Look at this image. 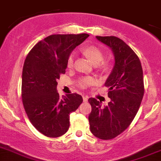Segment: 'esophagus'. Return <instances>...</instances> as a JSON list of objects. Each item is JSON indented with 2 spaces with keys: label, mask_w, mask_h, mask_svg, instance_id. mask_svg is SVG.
<instances>
[{
  "label": "esophagus",
  "mask_w": 161,
  "mask_h": 161,
  "mask_svg": "<svg viewBox=\"0 0 161 161\" xmlns=\"http://www.w3.org/2000/svg\"><path fill=\"white\" fill-rule=\"evenodd\" d=\"M82 97H83V101H84V102H87V101H88V97H87V96L83 95Z\"/></svg>",
  "instance_id": "obj_1"
}]
</instances>
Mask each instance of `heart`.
<instances>
[{
	"label": "heart",
	"instance_id": "1",
	"mask_svg": "<svg viewBox=\"0 0 161 161\" xmlns=\"http://www.w3.org/2000/svg\"><path fill=\"white\" fill-rule=\"evenodd\" d=\"M83 53L87 56L92 63L95 64L97 68L100 69L105 70L108 69L110 66V62L108 60H104V53L103 51L100 47L95 45H90L88 47H85L82 51ZM75 58V53H70L69 56L68 57L67 61H66V66L68 68L71 69L74 66V61ZM96 83V79L92 76H83L82 78L79 79L77 81V85L79 88L85 89L88 87L93 86Z\"/></svg>",
	"mask_w": 161,
	"mask_h": 161
}]
</instances>
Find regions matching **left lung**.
<instances>
[{
    "mask_svg": "<svg viewBox=\"0 0 161 161\" xmlns=\"http://www.w3.org/2000/svg\"><path fill=\"white\" fill-rule=\"evenodd\" d=\"M112 50L115 64L104 86L111 101L101 108V102L90 97V130L102 140L114 138L129 126L143 98V70L139 58L129 45L115 36H96Z\"/></svg>",
    "mask_w": 161,
    "mask_h": 161,
    "instance_id": "left-lung-1",
    "label": "left lung"
}]
</instances>
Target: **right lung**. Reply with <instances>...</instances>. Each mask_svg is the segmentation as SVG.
I'll use <instances>...</instances> for the list:
<instances>
[{
	"instance_id": "add662e5",
	"label": "right lung",
	"mask_w": 161,
	"mask_h": 161,
	"mask_svg": "<svg viewBox=\"0 0 161 161\" xmlns=\"http://www.w3.org/2000/svg\"><path fill=\"white\" fill-rule=\"evenodd\" d=\"M89 35H51L31 49L24 62L22 100L29 121L38 132L57 138L67 132L69 114L82 103L76 93L60 97L57 80L65 74L68 57Z\"/></svg>"
}]
</instances>
